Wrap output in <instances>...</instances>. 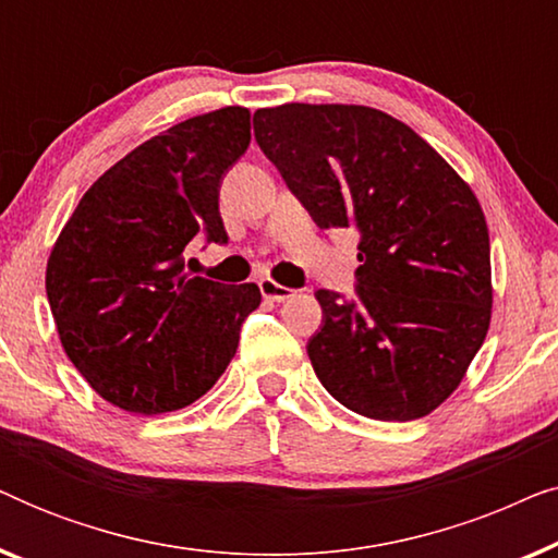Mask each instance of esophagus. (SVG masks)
<instances>
[{
  "instance_id": "obj_1",
  "label": "esophagus",
  "mask_w": 558,
  "mask_h": 558,
  "mask_svg": "<svg viewBox=\"0 0 558 558\" xmlns=\"http://www.w3.org/2000/svg\"><path fill=\"white\" fill-rule=\"evenodd\" d=\"M258 289H262V294L266 296V300H271V302H287V300H292V296L296 294L294 289L279 284V281H274L269 277L258 281Z\"/></svg>"
}]
</instances>
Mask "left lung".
<instances>
[{
	"label": "left lung",
	"mask_w": 558,
	"mask_h": 558,
	"mask_svg": "<svg viewBox=\"0 0 558 558\" xmlns=\"http://www.w3.org/2000/svg\"><path fill=\"white\" fill-rule=\"evenodd\" d=\"M258 147L325 231L355 228V302L317 289L307 353L355 414L411 422L462 384L493 312L490 235L475 193L414 129L371 106L254 113Z\"/></svg>",
	"instance_id": "left-lung-1"
}]
</instances>
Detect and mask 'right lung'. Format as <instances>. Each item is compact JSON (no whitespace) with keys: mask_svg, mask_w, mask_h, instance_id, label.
<instances>
[{"mask_svg":"<svg viewBox=\"0 0 558 558\" xmlns=\"http://www.w3.org/2000/svg\"><path fill=\"white\" fill-rule=\"evenodd\" d=\"M251 142L243 106L185 119L106 170L50 251L45 289L65 355L88 386L132 414L201 399L262 304L256 284L185 274L195 235L226 243L218 193Z\"/></svg>","mask_w":558,"mask_h":558,"instance_id":"obj_1","label":"right lung"}]
</instances>
